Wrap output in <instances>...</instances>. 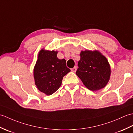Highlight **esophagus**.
Returning a JSON list of instances; mask_svg holds the SVG:
<instances>
[{
  "mask_svg": "<svg viewBox=\"0 0 133 133\" xmlns=\"http://www.w3.org/2000/svg\"><path fill=\"white\" fill-rule=\"evenodd\" d=\"M76 69H77L76 66H75L74 68H73L71 69V70H72V71L73 72H75L76 71Z\"/></svg>",
  "mask_w": 133,
  "mask_h": 133,
  "instance_id": "34e87169",
  "label": "esophagus"
}]
</instances>
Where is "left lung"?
<instances>
[{"instance_id":"8db88e82","label":"left lung","mask_w":133,"mask_h":133,"mask_svg":"<svg viewBox=\"0 0 133 133\" xmlns=\"http://www.w3.org/2000/svg\"><path fill=\"white\" fill-rule=\"evenodd\" d=\"M76 75L88 89L92 91L104 88L109 80L110 67L107 58L98 51L87 50L80 54Z\"/></svg>"}]
</instances>
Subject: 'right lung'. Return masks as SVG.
Wrapping results in <instances>:
<instances>
[{
	"label": "right lung",
	"mask_w": 133,
	"mask_h": 133,
	"mask_svg": "<svg viewBox=\"0 0 133 133\" xmlns=\"http://www.w3.org/2000/svg\"><path fill=\"white\" fill-rule=\"evenodd\" d=\"M57 52L42 50L34 68L35 84L40 91L51 95L61 85L64 76L70 71L65 59L57 57Z\"/></svg>",
	"instance_id": "obj_1"
}]
</instances>
